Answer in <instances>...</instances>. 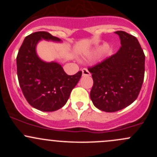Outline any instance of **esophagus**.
<instances>
[{
	"mask_svg": "<svg viewBox=\"0 0 157 157\" xmlns=\"http://www.w3.org/2000/svg\"><path fill=\"white\" fill-rule=\"evenodd\" d=\"M82 73H83V76H87V77H89V76H90V71H89L86 68H83V69H82Z\"/></svg>",
	"mask_w": 157,
	"mask_h": 157,
	"instance_id": "34e87169",
	"label": "esophagus"
}]
</instances>
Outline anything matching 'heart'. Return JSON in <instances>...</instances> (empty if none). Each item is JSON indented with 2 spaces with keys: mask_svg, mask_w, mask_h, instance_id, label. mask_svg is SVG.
<instances>
[{
  "mask_svg": "<svg viewBox=\"0 0 157 157\" xmlns=\"http://www.w3.org/2000/svg\"><path fill=\"white\" fill-rule=\"evenodd\" d=\"M104 48H105V47H104Z\"/></svg>",
  "mask_w": 157,
  "mask_h": 157,
  "instance_id": "1",
  "label": "heart"
}]
</instances>
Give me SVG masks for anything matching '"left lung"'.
<instances>
[{"label":"left lung","instance_id":"obj_1","mask_svg":"<svg viewBox=\"0 0 157 157\" xmlns=\"http://www.w3.org/2000/svg\"><path fill=\"white\" fill-rule=\"evenodd\" d=\"M121 46L101 62L89 67L93 80L90 98L96 108L119 111L136 100L144 78L145 55L135 36L116 31Z\"/></svg>","mask_w":157,"mask_h":157}]
</instances>
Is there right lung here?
<instances>
[{
	"mask_svg": "<svg viewBox=\"0 0 157 157\" xmlns=\"http://www.w3.org/2000/svg\"><path fill=\"white\" fill-rule=\"evenodd\" d=\"M42 39L60 41L44 31L26 36L17 54V77L22 92L30 105L43 112H53L65 105L81 77L82 71L67 75L58 63H46L39 59L36 45Z\"/></svg>",
	"mask_w": 157,
	"mask_h": 157,
	"instance_id": "obj_1",
	"label": "right lung"
}]
</instances>
